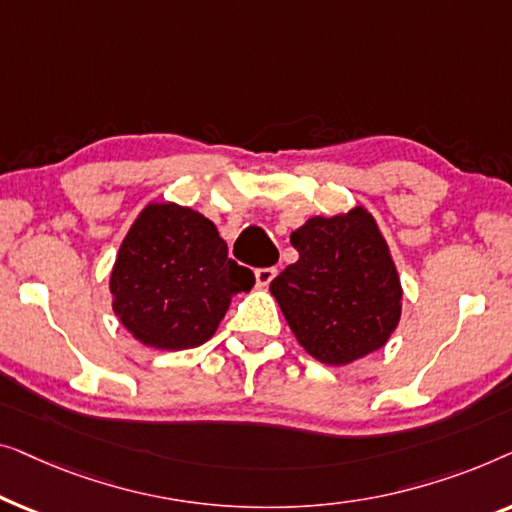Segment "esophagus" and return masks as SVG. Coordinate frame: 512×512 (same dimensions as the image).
<instances>
[{
	"instance_id": "1",
	"label": "esophagus",
	"mask_w": 512,
	"mask_h": 512,
	"mask_svg": "<svg viewBox=\"0 0 512 512\" xmlns=\"http://www.w3.org/2000/svg\"><path fill=\"white\" fill-rule=\"evenodd\" d=\"M278 269L276 266H264V269H255V278H257V285L259 287H266L271 283L273 278H276Z\"/></svg>"
}]
</instances>
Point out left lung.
Listing matches in <instances>:
<instances>
[{
    "mask_svg": "<svg viewBox=\"0 0 512 512\" xmlns=\"http://www.w3.org/2000/svg\"><path fill=\"white\" fill-rule=\"evenodd\" d=\"M299 259L271 280L308 355L345 366L383 348L401 318V280L385 236L364 206L306 220L290 236Z\"/></svg>",
    "mask_w": 512,
    "mask_h": 512,
    "instance_id": "left-lung-1",
    "label": "left lung"
}]
</instances>
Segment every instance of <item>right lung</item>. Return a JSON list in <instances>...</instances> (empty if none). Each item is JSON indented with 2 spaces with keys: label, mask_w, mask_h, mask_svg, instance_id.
I'll return each instance as SVG.
<instances>
[{
  "label": "right lung",
  "mask_w": 512,
  "mask_h": 512,
  "mask_svg": "<svg viewBox=\"0 0 512 512\" xmlns=\"http://www.w3.org/2000/svg\"><path fill=\"white\" fill-rule=\"evenodd\" d=\"M255 273L227 257L204 215L178 204H148L129 227L111 271L113 311L136 341L157 350L206 343L232 297Z\"/></svg>",
  "instance_id": "obj_1"
}]
</instances>
